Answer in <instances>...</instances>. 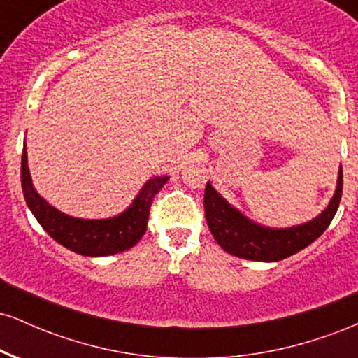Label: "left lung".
<instances>
[{"label":"left lung","mask_w":358,"mask_h":358,"mask_svg":"<svg viewBox=\"0 0 358 358\" xmlns=\"http://www.w3.org/2000/svg\"><path fill=\"white\" fill-rule=\"evenodd\" d=\"M343 188V171L338 170L336 188L330 203L315 219L301 225L286 229H273L248 219L241 210L232 207L210 182H207L203 195L205 219L213 239L225 252L249 261L274 262L286 259L308 248L327 231L338 210Z\"/></svg>","instance_id":"left-lung-1"}]
</instances>
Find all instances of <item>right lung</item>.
Instances as JSON below:
<instances>
[{
	"label": "right lung",
	"instance_id": "obj_1",
	"mask_svg": "<svg viewBox=\"0 0 358 358\" xmlns=\"http://www.w3.org/2000/svg\"><path fill=\"white\" fill-rule=\"evenodd\" d=\"M168 180L170 176H155L148 180L133 203L116 217L101 220L77 219L57 210L38 195L28 170L27 146H23L22 188L28 208L53 241L80 256H110L136 245L146 232L151 202Z\"/></svg>",
	"mask_w": 358,
	"mask_h": 358
}]
</instances>
